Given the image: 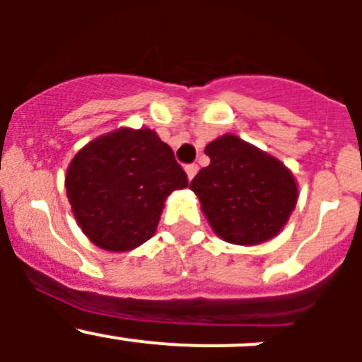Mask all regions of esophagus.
<instances>
[{
  "mask_svg": "<svg viewBox=\"0 0 362 362\" xmlns=\"http://www.w3.org/2000/svg\"><path fill=\"white\" fill-rule=\"evenodd\" d=\"M185 173H187L189 180H192L194 175L198 173V164H187V166H185Z\"/></svg>",
  "mask_w": 362,
  "mask_h": 362,
  "instance_id": "34e87169",
  "label": "esophagus"
}]
</instances>
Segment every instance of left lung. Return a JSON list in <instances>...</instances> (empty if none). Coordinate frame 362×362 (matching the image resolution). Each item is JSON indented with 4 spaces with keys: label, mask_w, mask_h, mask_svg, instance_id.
<instances>
[{
    "label": "left lung",
    "mask_w": 362,
    "mask_h": 362,
    "mask_svg": "<svg viewBox=\"0 0 362 362\" xmlns=\"http://www.w3.org/2000/svg\"><path fill=\"white\" fill-rule=\"evenodd\" d=\"M210 164L189 189L218 238L235 245H259L275 238L293 214L298 185L289 168L235 134L204 148Z\"/></svg>",
    "instance_id": "obj_1"
}]
</instances>
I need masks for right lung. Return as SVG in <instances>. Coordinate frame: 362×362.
Listing matches in <instances>:
<instances>
[{"label": "right lung", "mask_w": 362, "mask_h": 362, "mask_svg": "<svg viewBox=\"0 0 362 362\" xmlns=\"http://www.w3.org/2000/svg\"><path fill=\"white\" fill-rule=\"evenodd\" d=\"M187 184L170 145L147 127H120L87 144L64 180L76 224L110 252L133 250L152 238L166 198Z\"/></svg>", "instance_id": "obj_1"}]
</instances>
